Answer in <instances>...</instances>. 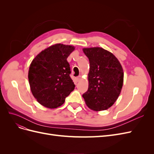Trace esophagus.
<instances>
[{
	"mask_svg": "<svg viewBox=\"0 0 154 154\" xmlns=\"http://www.w3.org/2000/svg\"><path fill=\"white\" fill-rule=\"evenodd\" d=\"M80 80H81V77H80V76L76 78V82H78Z\"/></svg>",
	"mask_w": 154,
	"mask_h": 154,
	"instance_id": "esophagus-1",
	"label": "esophagus"
}]
</instances>
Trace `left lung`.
<instances>
[{"label":"left lung","mask_w":154,"mask_h":154,"mask_svg":"<svg viewBox=\"0 0 154 154\" xmlns=\"http://www.w3.org/2000/svg\"><path fill=\"white\" fill-rule=\"evenodd\" d=\"M89 60L88 88L82 95L88 108L108 109L117 100L123 87L124 73L115 56L101 48H83Z\"/></svg>","instance_id":"1"}]
</instances>
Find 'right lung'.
Here are the masks:
<instances>
[{
    "instance_id": "1",
    "label": "right lung",
    "mask_w": 154,
    "mask_h": 154,
    "mask_svg": "<svg viewBox=\"0 0 154 154\" xmlns=\"http://www.w3.org/2000/svg\"><path fill=\"white\" fill-rule=\"evenodd\" d=\"M74 50V46L57 44L42 51L32 61L29 83L32 95L42 105L57 108L74 89L67 60Z\"/></svg>"
}]
</instances>
